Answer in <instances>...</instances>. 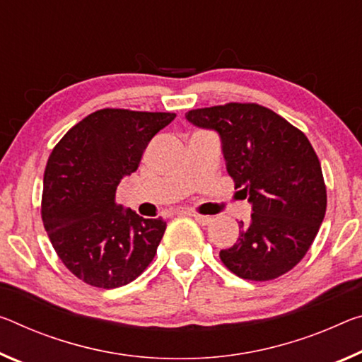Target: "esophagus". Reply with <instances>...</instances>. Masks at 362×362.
<instances>
[{"instance_id":"obj_1","label":"esophagus","mask_w":362,"mask_h":362,"mask_svg":"<svg viewBox=\"0 0 362 362\" xmlns=\"http://www.w3.org/2000/svg\"><path fill=\"white\" fill-rule=\"evenodd\" d=\"M194 221H197L198 223H202V226H208V223L212 222V217L211 216H202V214H190Z\"/></svg>"}]
</instances>
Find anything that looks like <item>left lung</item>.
<instances>
[{"label": "left lung", "instance_id": "8db88e82", "mask_svg": "<svg viewBox=\"0 0 362 362\" xmlns=\"http://www.w3.org/2000/svg\"><path fill=\"white\" fill-rule=\"evenodd\" d=\"M185 119L214 130L227 172L251 203V221L221 259L238 277L277 279L308 253L327 208L322 169L301 130L255 103L193 109Z\"/></svg>", "mask_w": 362, "mask_h": 362}]
</instances>
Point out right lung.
Instances as JSON below:
<instances>
[{
  "label": "right lung",
  "instance_id": "add662e5",
  "mask_svg": "<svg viewBox=\"0 0 362 362\" xmlns=\"http://www.w3.org/2000/svg\"><path fill=\"white\" fill-rule=\"evenodd\" d=\"M174 112L100 109L62 136L43 177L42 217L59 259L98 288L127 285L150 266L165 222L116 204L120 180Z\"/></svg>",
  "mask_w": 362,
  "mask_h": 362
}]
</instances>
